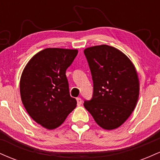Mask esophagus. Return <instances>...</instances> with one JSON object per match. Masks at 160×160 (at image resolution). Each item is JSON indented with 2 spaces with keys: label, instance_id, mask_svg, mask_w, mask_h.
Instances as JSON below:
<instances>
[{
  "label": "esophagus",
  "instance_id": "1",
  "mask_svg": "<svg viewBox=\"0 0 160 160\" xmlns=\"http://www.w3.org/2000/svg\"><path fill=\"white\" fill-rule=\"evenodd\" d=\"M77 102H78V105H80L82 104V99L80 98H77Z\"/></svg>",
  "mask_w": 160,
  "mask_h": 160
}]
</instances>
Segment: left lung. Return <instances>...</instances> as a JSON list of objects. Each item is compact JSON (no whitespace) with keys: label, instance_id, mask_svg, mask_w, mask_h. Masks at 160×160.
<instances>
[{"label":"left lung","instance_id":"1","mask_svg":"<svg viewBox=\"0 0 160 160\" xmlns=\"http://www.w3.org/2000/svg\"><path fill=\"white\" fill-rule=\"evenodd\" d=\"M93 80V95L84 107L100 127H120L135 110L139 80L135 65L123 52L108 45L84 49Z\"/></svg>","mask_w":160,"mask_h":160}]
</instances>
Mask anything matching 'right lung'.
<instances>
[{"label":"right lung","mask_w":160,"mask_h":160,"mask_svg":"<svg viewBox=\"0 0 160 160\" xmlns=\"http://www.w3.org/2000/svg\"><path fill=\"white\" fill-rule=\"evenodd\" d=\"M78 49L47 48L29 60L20 78V95L29 116L47 129H54L76 108L71 97L66 70Z\"/></svg>","instance_id":"1"}]
</instances>
